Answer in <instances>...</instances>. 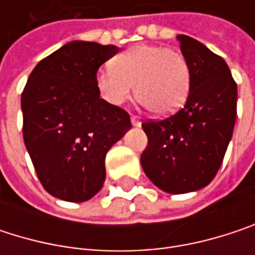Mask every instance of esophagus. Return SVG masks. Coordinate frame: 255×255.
<instances>
[{"label":"esophagus","instance_id":"obj_1","mask_svg":"<svg viewBox=\"0 0 255 255\" xmlns=\"http://www.w3.org/2000/svg\"><path fill=\"white\" fill-rule=\"evenodd\" d=\"M131 124H132L134 127H138V126L141 124V121H140V118H138V117H135V115H131Z\"/></svg>","mask_w":255,"mask_h":255}]
</instances>
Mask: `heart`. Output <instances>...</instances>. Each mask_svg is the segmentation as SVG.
Segmentation results:
<instances>
[{
    "mask_svg": "<svg viewBox=\"0 0 255 255\" xmlns=\"http://www.w3.org/2000/svg\"><path fill=\"white\" fill-rule=\"evenodd\" d=\"M190 68L181 53L164 45L138 44L117 56L112 68L97 72L96 87L111 105H123L132 94L158 117L184 105L190 91Z\"/></svg>",
    "mask_w": 255,
    "mask_h": 255,
    "instance_id": "heart-1",
    "label": "heart"
}]
</instances>
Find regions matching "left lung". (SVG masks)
Wrapping results in <instances>:
<instances>
[{
    "label": "left lung",
    "mask_w": 255,
    "mask_h": 255,
    "mask_svg": "<svg viewBox=\"0 0 255 255\" xmlns=\"http://www.w3.org/2000/svg\"><path fill=\"white\" fill-rule=\"evenodd\" d=\"M190 68V91L177 114L141 124L147 146L141 167L167 193L199 190L216 177L236 121L238 87L228 63L199 41L178 35Z\"/></svg>",
    "instance_id": "left-lung-1"
}]
</instances>
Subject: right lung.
Listing matches in <instances>:
<instances>
[{
  "label": "right lung",
  "instance_id": "1",
  "mask_svg": "<svg viewBox=\"0 0 255 255\" xmlns=\"http://www.w3.org/2000/svg\"><path fill=\"white\" fill-rule=\"evenodd\" d=\"M115 45L72 41L42 59L22 93L23 140L44 189L63 201L91 199L106 178L108 150L131 128L124 109L100 99L99 68Z\"/></svg>",
  "mask_w": 255,
  "mask_h": 255
}]
</instances>
